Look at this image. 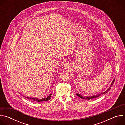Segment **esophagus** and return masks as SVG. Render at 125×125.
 Here are the masks:
<instances>
[{
	"instance_id": "1",
	"label": "esophagus",
	"mask_w": 125,
	"mask_h": 125,
	"mask_svg": "<svg viewBox=\"0 0 125 125\" xmlns=\"http://www.w3.org/2000/svg\"><path fill=\"white\" fill-rule=\"evenodd\" d=\"M65 68H67V66H66H66H65Z\"/></svg>"
}]
</instances>
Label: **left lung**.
<instances>
[{"mask_svg": "<svg viewBox=\"0 0 125 125\" xmlns=\"http://www.w3.org/2000/svg\"><path fill=\"white\" fill-rule=\"evenodd\" d=\"M115 79H113V81H112V83H111L110 86H109V87L107 89V90L106 91H105L104 92H103V93H101V94H96V95H92V96H85V97L81 95L80 94H78V93H77L76 94H77V95L78 96H79V97H80L81 98H82V99H87V100H90V99H93V98H96V97H99L100 96H101V95H103V94H106L107 93V92L110 90V88H111V86H112V85H113V83H114V81H115Z\"/></svg>", "mask_w": 125, "mask_h": 125, "instance_id": "obj_1", "label": "left lung"}]
</instances>
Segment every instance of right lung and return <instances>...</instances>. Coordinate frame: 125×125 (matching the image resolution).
<instances>
[{"mask_svg": "<svg viewBox=\"0 0 125 125\" xmlns=\"http://www.w3.org/2000/svg\"><path fill=\"white\" fill-rule=\"evenodd\" d=\"M52 94H50L47 97L44 98H42V99H40V98H35V97H28V96L26 97V96H23L27 98V99H29L31 100V101H37V102H41V101H47V100H50V97H51Z\"/></svg>", "mask_w": 125, "mask_h": 125, "instance_id": "1", "label": "right lung"}]
</instances>
